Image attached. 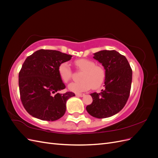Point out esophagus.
Masks as SVG:
<instances>
[{"label":"esophagus","instance_id":"obj_1","mask_svg":"<svg viewBox=\"0 0 158 158\" xmlns=\"http://www.w3.org/2000/svg\"><path fill=\"white\" fill-rule=\"evenodd\" d=\"M76 95L78 97H84L85 94H76Z\"/></svg>","mask_w":158,"mask_h":158}]
</instances>
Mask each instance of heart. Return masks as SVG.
<instances>
[{"label":"heart","mask_w":158,"mask_h":158,"mask_svg":"<svg viewBox=\"0 0 158 158\" xmlns=\"http://www.w3.org/2000/svg\"><path fill=\"white\" fill-rule=\"evenodd\" d=\"M74 64L83 73L80 76V82H72L69 85L70 91L80 93L88 91L92 87L98 88L103 84L106 79V71L102 66H95V63L87 59L76 60ZM58 73L60 79L65 83L69 82L73 74L69 64L66 62L59 64Z\"/></svg>","instance_id":"heart-1"}]
</instances>
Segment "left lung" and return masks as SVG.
Masks as SVG:
<instances>
[{
	"mask_svg": "<svg viewBox=\"0 0 158 158\" xmlns=\"http://www.w3.org/2000/svg\"><path fill=\"white\" fill-rule=\"evenodd\" d=\"M94 59L106 70L105 88L91 94L93 102L86 107L94 117L103 118L118 113L125 107L130 95L132 71L125 56L114 50H103L94 53Z\"/></svg>",
	"mask_w": 158,
	"mask_h": 158,
	"instance_id": "obj_1",
	"label": "left lung"
}]
</instances>
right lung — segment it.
<instances>
[{"label":"right lung","instance_id":"obj_1","mask_svg":"<svg viewBox=\"0 0 158 158\" xmlns=\"http://www.w3.org/2000/svg\"><path fill=\"white\" fill-rule=\"evenodd\" d=\"M72 56L59 51L40 49L25 60L19 73V89L23 107L33 117L54 121L64 114L66 101L75 94L58 92L65 88L58 67Z\"/></svg>","mask_w":158,"mask_h":158}]
</instances>
